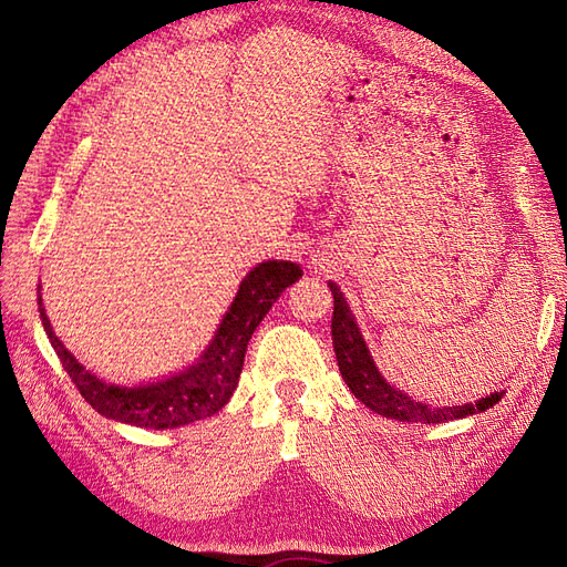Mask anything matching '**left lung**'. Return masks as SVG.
I'll return each instance as SVG.
<instances>
[{"instance_id":"8db88e82","label":"left lung","mask_w":567,"mask_h":567,"mask_svg":"<svg viewBox=\"0 0 567 567\" xmlns=\"http://www.w3.org/2000/svg\"><path fill=\"white\" fill-rule=\"evenodd\" d=\"M329 287L333 292L331 336H333L336 360H339V370L348 388H351V392L355 394V400L370 406L372 412H378L388 419H396V421H414V424H419V421L421 424H441V421H453V419L485 412V409L495 406L502 400V394L495 392L475 404L426 406L421 402H414L412 396L396 392L390 382H384L375 363H372L368 346L355 327L351 309H348L339 285L329 282Z\"/></svg>"}]
</instances>
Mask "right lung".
<instances>
[{
  "instance_id": "obj_1",
  "label": "right lung",
  "mask_w": 567,
  "mask_h": 567,
  "mask_svg": "<svg viewBox=\"0 0 567 567\" xmlns=\"http://www.w3.org/2000/svg\"><path fill=\"white\" fill-rule=\"evenodd\" d=\"M299 277H302L299 265L287 260H268L252 268L240 282L231 309L226 311L219 331L199 363L171 380L148 384V388H116V384L94 378L58 341L43 311L41 295L39 311L48 339L84 402H90L102 416L124 421V424L175 429L216 414L231 400L252 331L268 315L275 299L285 292V287L297 282Z\"/></svg>"
}]
</instances>
